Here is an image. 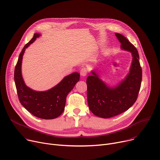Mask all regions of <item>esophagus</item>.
<instances>
[{"instance_id":"1","label":"esophagus","mask_w":160,"mask_h":160,"mask_svg":"<svg viewBox=\"0 0 160 160\" xmlns=\"http://www.w3.org/2000/svg\"><path fill=\"white\" fill-rule=\"evenodd\" d=\"M87 73H88V71H87V69L86 68H82L80 70V75L82 77H86L87 75Z\"/></svg>"}]
</instances>
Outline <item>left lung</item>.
I'll list each match as a JSON object with an SVG mask.
<instances>
[{
    "label": "left lung",
    "instance_id": "left-lung-1",
    "mask_svg": "<svg viewBox=\"0 0 160 160\" xmlns=\"http://www.w3.org/2000/svg\"><path fill=\"white\" fill-rule=\"evenodd\" d=\"M115 35L121 43V49L131 53L129 73L120 82L110 86L92 70V75L86 81L89 108L95 116L103 118H109L128 110L137 99L142 83V71L136 48L123 35L116 33Z\"/></svg>",
    "mask_w": 160,
    "mask_h": 160
}]
</instances>
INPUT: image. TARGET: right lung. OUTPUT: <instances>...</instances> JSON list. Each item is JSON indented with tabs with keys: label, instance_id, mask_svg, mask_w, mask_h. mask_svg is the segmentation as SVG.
Returning <instances> with one entry per match:
<instances>
[{
	"label": "right lung",
	"instance_id": "1",
	"mask_svg": "<svg viewBox=\"0 0 160 160\" xmlns=\"http://www.w3.org/2000/svg\"><path fill=\"white\" fill-rule=\"evenodd\" d=\"M35 33L20 53L15 69L14 80L20 102L32 114L38 118L51 120L57 118L64 111L67 95L80 80V74L74 72L63 78L55 86L44 91H35L27 86L22 75V62L24 53L37 38Z\"/></svg>",
	"mask_w": 160,
	"mask_h": 160
}]
</instances>
